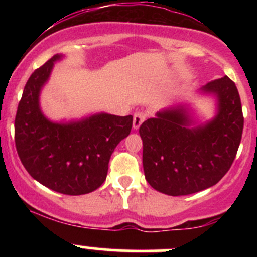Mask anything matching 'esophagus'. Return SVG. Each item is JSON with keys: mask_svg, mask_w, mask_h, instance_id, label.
<instances>
[{"mask_svg": "<svg viewBox=\"0 0 257 257\" xmlns=\"http://www.w3.org/2000/svg\"><path fill=\"white\" fill-rule=\"evenodd\" d=\"M146 117H147L146 112H144V111L135 112V113H134V119H133V128L138 129L139 126L143 124V122L146 119Z\"/></svg>", "mask_w": 257, "mask_h": 257, "instance_id": "34e87169", "label": "esophagus"}]
</instances>
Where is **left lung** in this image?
<instances>
[{
	"label": "left lung",
	"instance_id": "obj_1",
	"mask_svg": "<svg viewBox=\"0 0 257 257\" xmlns=\"http://www.w3.org/2000/svg\"><path fill=\"white\" fill-rule=\"evenodd\" d=\"M216 94L219 112L204 125L190 129L182 107L158 112L139 128L146 181L168 196H186L216 185L231 168L244 117L234 82L227 76L202 88Z\"/></svg>",
	"mask_w": 257,
	"mask_h": 257
}]
</instances>
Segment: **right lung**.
Here are the masks:
<instances>
[{
  "instance_id": "obj_1",
  "label": "right lung",
  "mask_w": 257,
  "mask_h": 257,
  "mask_svg": "<svg viewBox=\"0 0 257 257\" xmlns=\"http://www.w3.org/2000/svg\"><path fill=\"white\" fill-rule=\"evenodd\" d=\"M60 58L52 57L26 82L18 105L14 140L32 178L55 192L79 196L93 192L105 181L112 152L131 133L133 116L99 113L71 123L47 119L38 96Z\"/></svg>"
}]
</instances>
